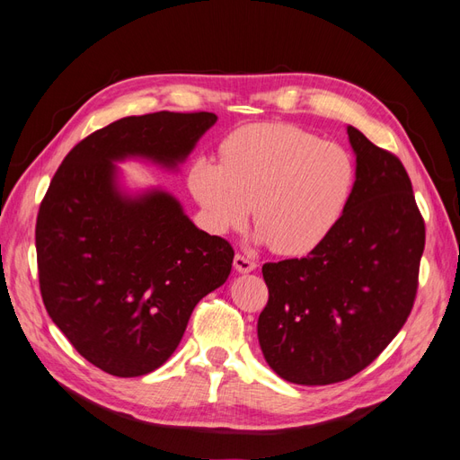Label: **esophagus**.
Here are the masks:
<instances>
[{
	"instance_id": "1",
	"label": "esophagus",
	"mask_w": 460,
	"mask_h": 460,
	"mask_svg": "<svg viewBox=\"0 0 460 460\" xmlns=\"http://www.w3.org/2000/svg\"><path fill=\"white\" fill-rule=\"evenodd\" d=\"M233 266H234V270H237L239 273H251V271L256 270V261L237 254V256H234V260H233Z\"/></svg>"
}]
</instances>
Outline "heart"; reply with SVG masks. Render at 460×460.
Returning <instances> with one entry per match:
<instances>
[{"instance_id":"b5f03b06","label":"heart","mask_w":460,"mask_h":460,"mask_svg":"<svg viewBox=\"0 0 460 460\" xmlns=\"http://www.w3.org/2000/svg\"><path fill=\"white\" fill-rule=\"evenodd\" d=\"M221 164L196 157L189 189L206 227L241 229L251 212L256 244L306 256L330 237L357 187L352 155L335 142L287 123L241 127L221 142Z\"/></svg>"}]
</instances>
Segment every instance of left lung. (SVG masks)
<instances>
[{
    "mask_svg": "<svg viewBox=\"0 0 460 460\" xmlns=\"http://www.w3.org/2000/svg\"><path fill=\"white\" fill-rule=\"evenodd\" d=\"M357 187L345 216L305 258L264 264L270 298L258 318L270 368L327 385L374 362L412 310L426 229L397 155L347 127Z\"/></svg>",
    "mask_w": 460,
    "mask_h": 460,
    "instance_id": "1",
    "label": "left lung"
}]
</instances>
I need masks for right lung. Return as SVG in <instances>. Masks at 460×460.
Returning <instances> with one entry per match:
<instances>
[{
    "label": "right lung",
    "instance_id": "obj_1",
    "mask_svg": "<svg viewBox=\"0 0 460 460\" xmlns=\"http://www.w3.org/2000/svg\"><path fill=\"white\" fill-rule=\"evenodd\" d=\"M216 113L123 117L67 154L40 204L36 254L49 318L81 357L117 377L172 357L194 306L227 281L231 244L199 229L164 189L130 192L125 160L177 172Z\"/></svg>",
    "mask_w": 460,
    "mask_h": 460
}]
</instances>
